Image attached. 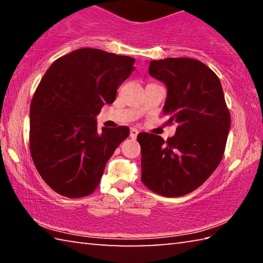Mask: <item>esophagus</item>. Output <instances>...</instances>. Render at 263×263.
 I'll return each mask as SVG.
<instances>
[{
    "label": "esophagus",
    "instance_id": "obj_1",
    "mask_svg": "<svg viewBox=\"0 0 263 263\" xmlns=\"http://www.w3.org/2000/svg\"><path fill=\"white\" fill-rule=\"evenodd\" d=\"M137 136H138V130H136V128H131L130 137L132 138V139H136Z\"/></svg>",
    "mask_w": 263,
    "mask_h": 263
}]
</instances>
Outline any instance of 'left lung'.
Instances as JSON below:
<instances>
[{"label": "left lung", "mask_w": 263, "mask_h": 263, "mask_svg": "<svg viewBox=\"0 0 263 263\" xmlns=\"http://www.w3.org/2000/svg\"><path fill=\"white\" fill-rule=\"evenodd\" d=\"M149 75L167 88L163 114L177 124L175 136L140 133L141 181L166 197L189 194L220 163L231 126L217 75L199 60L167 58L149 62Z\"/></svg>", "instance_id": "left-lung-1"}]
</instances>
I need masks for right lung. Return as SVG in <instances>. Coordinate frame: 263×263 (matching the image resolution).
Masks as SVG:
<instances>
[{"label": "right lung", "mask_w": 263, "mask_h": 263, "mask_svg": "<svg viewBox=\"0 0 263 263\" xmlns=\"http://www.w3.org/2000/svg\"><path fill=\"white\" fill-rule=\"evenodd\" d=\"M135 59L80 48L46 70L30 106V151L35 168L58 194H91L106 161L130 135L126 126L97 131L96 116L114 103Z\"/></svg>", "instance_id": "right-lung-1"}]
</instances>
